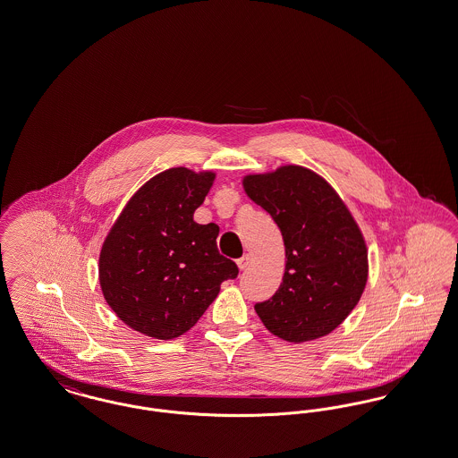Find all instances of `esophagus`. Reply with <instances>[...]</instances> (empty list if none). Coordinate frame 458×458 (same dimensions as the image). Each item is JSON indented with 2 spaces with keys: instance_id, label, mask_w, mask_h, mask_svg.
<instances>
[{
  "instance_id": "1",
  "label": "esophagus",
  "mask_w": 458,
  "mask_h": 458,
  "mask_svg": "<svg viewBox=\"0 0 458 458\" xmlns=\"http://www.w3.org/2000/svg\"><path fill=\"white\" fill-rule=\"evenodd\" d=\"M237 264H239L240 269H247V267H249V264H250V256H249V254H245L243 258H240Z\"/></svg>"
}]
</instances>
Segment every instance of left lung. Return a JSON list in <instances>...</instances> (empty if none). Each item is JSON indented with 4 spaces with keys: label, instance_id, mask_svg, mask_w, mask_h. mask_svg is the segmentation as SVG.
<instances>
[{
    "label": "left lung",
    "instance_id": "obj_1",
    "mask_svg": "<svg viewBox=\"0 0 458 458\" xmlns=\"http://www.w3.org/2000/svg\"><path fill=\"white\" fill-rule=\"evenodd\" d=\"M242 187L284 237V282L254 307L262 325L290 344L327 336L359 304L369 276L366 239L349 206L301 165L243 174Z\"/></svg>",
    "mask_w": 458,
    "mask_h": 458
}]
</instances>
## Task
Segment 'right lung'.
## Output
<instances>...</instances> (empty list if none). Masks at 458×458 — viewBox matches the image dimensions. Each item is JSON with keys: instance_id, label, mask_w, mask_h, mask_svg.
Returning <instances> with one entry per match:
<instances>
[{"instance_id": "right-lung-1", "label": "right lung", "mask_w": 458, "mask_h": 458, "mask_svg": "<svg viewBox=\"0 0 458 458\" xmlns=\"http://www.w3.org/2000/svg\"><path fill=\"white\" fill-rule=\"evenodd\" d=\"M216 174L185 166L149 178L129 199L99 252V284L113 312L131 329L174 340L196 327L237 264L216 247V223L199 225L197 208Z\"/></svg>"}]
</instances>
